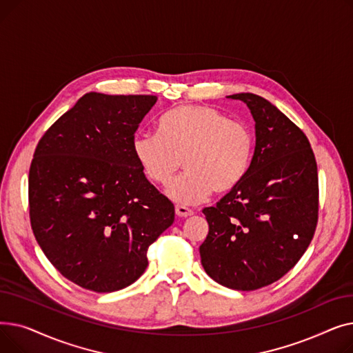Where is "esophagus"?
<instances>
[{
    "mask_svg": "<svg viewBox=\"0 0 353 353\" xmlns=\"http://www.w3.org/2000/svg\"><path fill=\"white\" fill-rule=\"evenodd\" d=\"M176 214L179 217H190V216H193V210L186 208V206H180L179 205V206H176Z\"/></svg>",
    "mask_w": 353,
    "mask_h": 353,
    "instance_id": "34e87169",
    "label": "esophagus"
}]
</instances>
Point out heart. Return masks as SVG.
<instances>
[{
	"label": "heart",
	"mask_w": 353,
	"mask_h": 353,
	"mask_svg": "<svg viewBox=\"0 0 353 353\" xmlns=\"http://www.w3.org/2000/svg\"><path fill=\"white\" fill-rule=\"evenodd\" d=\"M157 132L136 136L133 153L144 174L161 186L185 160L188 172L165 190L180 205H197L213 192H233L250 169V128L213 107L179 105L161 116Z\"/></svg>",
	"instance_id": "b5f03b06"
}]
</instances>
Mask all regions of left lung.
Here are the masks:
<instances>
[{"label": "left lung", "mask_w": 353, "mask_h": 353, "mask_svg": "<svg viewBox=\"0 0 353 353\" xmlns=\"http://www.w3.org/2000/svg\"><path fill=\"white\" fill-rule=\"evenodd\" d=\"M253 116L256 147L239 186L203 209L209 233L201 265L217 283L256 290L285 276L306 252L318 223V165L302 130L266 99L239 92Z\"/></svg>", "instance_id": "8db88e82"}]
</instances>
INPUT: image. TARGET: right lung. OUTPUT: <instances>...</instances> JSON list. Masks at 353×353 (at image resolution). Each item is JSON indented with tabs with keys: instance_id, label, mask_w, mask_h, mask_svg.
<instances>
[{
	"instance_id": "1",
	"label": "right lung",
	"mask_w": 353,
	"mask_h": 353,
	"mask_svg": "<svg viewBox=\"0 0 353 353\" xmlns=\"http://www.w3.org/2000/svg\"><path fill=\"white\" fill-rule=\"evenodd\" d=\"M156 101L87 92L37 144L31 228L51 265L84 289L108 293L134 283L148 246L174 221L173 203L133 153L136 130Z\"/></svg>"
}]
</instances>
